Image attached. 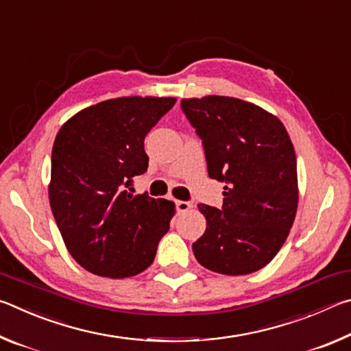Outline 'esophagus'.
<instances>
[{"mask_svg":"<svg viewBox=\"0 0 351 351\" xmlns=\"http://www.w3.org/2000/svg\"><path fill=\"white\" fill-rule=\"evenodd\" d=\"M192 203H189V201H176V210L182 213V212H187L192 209Z\"/></svg>","mask_w":351,"mask_h":351,"instance_id":"obj_1","label":"esophagus"}]
</instances>
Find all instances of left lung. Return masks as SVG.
Instances as JSON below:
<instances>
[{
    "label": "left lung",
    "instance_id": "obj_1",
    "mask_svg": "<svg viewBox=\"0 0 351 351\" xmlns=\"http://www.w3.org/2000/svg\"><path fill=\"white\" fill-rule=\"evenodd\" d=\"M181 108L203 139L209 176L226 182L221 209L198 204L206 232L195 258L218 274H251L276 257L294 223L293 142L280 119L241 99H182Z\"/></svg>",
    "mask_w": 351,
    "mask_h": 351
}]
</instances>
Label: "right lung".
I'll return each mask as SVG.
<instances>
[{
	"label": "right lung",
	"instance_id": "obj_1",
	"mask_svg": "<svg viewBox=\"0 0 351 351\" xmlns=\"http://www.w3.org/2000/svg\"><path fill=\"white\" fill-rule=\"evenodd\" d=\"M175 97H117L74 114L56 136L49 204L68 252L82 268L133 277L153 263L175 203L133 195V176L148 167L147 133Z\"/></svg>",
	"mask_w": 351,
	"mask_h": 351
}]
</instances>
